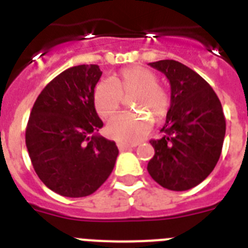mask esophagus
<instances>
[{"label": "esophagus", "mask_w": 248, "mask_h": 248, "mask_svg": "<svg viewBox=\"0 0 248 248\" xmlns=\"http://www.w3.org/2000/svg\"><path fill=\"white\" fill-rule=\"evenodd\" d=\"M117 147H118V149H120L121 152H124V151H127V149H130V148H131V145H128V144H124V143H118L117 144Z\"/></svg>", "instance_id": "esophagus-1"}]
</instances>
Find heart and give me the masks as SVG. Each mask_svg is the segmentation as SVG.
Listing matches in <instances>:
<instances>
[{
  "mask_svg": "<svg viewBox=\"0 0 248 248\" xmlns=\"http://www.w3.org/2000/svg\"><path fill=\"white\" fill-rule=\"evenodd\" d=\"M132 93L131 107L153 114L155 120L166 116L170 108V95L158 85V76L147 68L131 67L121 69L112 81L101 79L93 91V107L103 120H108L118 112L122 96ZM151 120L132 113H122L109 121L107 134L120 143H138L148 135Z\"/></svg>",
  "mask_w": 248,
  "mask_h": 248,
  "instance_id": "b5f03b06",
  "label": "heart"
}]
</instances>
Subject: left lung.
<instances>
[{
    "instance_id": "left-lung-1",
    "label": "left lung",
    "mask_w": 248,
    "mask_h": 248,
    "mask_svg": "<svg viewBox=\"0 0 248 248\" xmlns=\"http://www.w3.org/2000/svg\"><path fill=\"white\" fill-rule=\"evenodd\" d=\"M158 69L171 85V104L161 139L151 140L155 155L148 172L161 186L188 190L212 172L225 136V117L219 97L198 73L176 60H159Z\"/></svg>"
}]
</instances>
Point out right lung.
Listing matches in <instances>:
<instances>
[{"label":"right lung","instance_id":"add662e5","mask_svg":"<svg viewBox=\"0 0 248 248\" xmlns=\"http://www.w3.org/2000/svg\"><path fill=\"white\" fill-rule=\"evenodd\" d=\"M100 77L96 64L69 68L47 83L31 112L25 144L33 169L60 196L93 194L116 163V143L95 134L103 127L93 100Z\"/></svg>","mask_w":248,"mask_h":248}]
</instances>
